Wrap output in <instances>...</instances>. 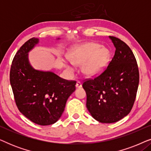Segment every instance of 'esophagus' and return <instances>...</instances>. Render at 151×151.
Segmentation results:
<instances>
[{
  "instance_id": "obj_1",
  "label": "esophagus",
  "mask_w": 151,
  "mask_h": 151,
  "mask_svg": "<svg viewBox=\"0 0 151 151\" xmlns=\"http://www.w3.org/2000/svg\"><path fill=\"white\" fill-rule=\"evenodd\" d=\"M76 88H80V87H82V83H81V82H80V81H78L77 82H76Z\"/></svg>"
}]
</instances>
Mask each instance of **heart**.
<instances>
[{
	"label": "heart",
	"mask_w": 151,
	"mask_h": 151,
	"mask_svg": "<svg viewBox=\"0 0 151 151\" xmlns=\"http://www.w3.org/2000/svg\"><path fill=\"white\" fill-rule=\"evenodd\" d=\"M110 53L105 47L96 42H88L73 47L67 57L74 65L81 66L82 71L87 77H96L102 73L108 65ZM66 67L72 70L69 65Z\"/></svg>",
	"instance_id": "heart-1"
}]
</instances>
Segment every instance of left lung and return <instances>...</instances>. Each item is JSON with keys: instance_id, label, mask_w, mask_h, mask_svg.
<instances>
[{"instance_id": "left-lung-1", "label": "left lung", "mask_w": 151, "mask_h": 151, "mask_svg": "<svg viewBox=\"0 0 151 151\" xmlns=\"http://www.w3.org/2000/svg\"><path fill=\"white\" fill-rule=\"evenodd\" d=\"M115 54L102 73L84 80L86 108L101 123H114L129 114L133 108L139 85V73L135 55L126 43L109 36Z\"/></svg>"}]
</instances>
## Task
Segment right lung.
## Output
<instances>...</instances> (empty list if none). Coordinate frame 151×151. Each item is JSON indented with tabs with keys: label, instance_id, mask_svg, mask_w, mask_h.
Here are the masks:
<instances>
[{
	"label": "right lung",
	"instance_id": "obj_1",
	"mask_svg": "<svg viewBox=\"0 0 151 151\" xmlns=\"http://www.w3.org/2000/svg\"><path fill=\"white\" fill-rule=\"evenodd\" d=\"M38 42V38H31L17 51L11 65L9 79L20 112L36 124L47 126L61 117L68 98L76 90V81L31 67L28 52Z\"/></svg>",
	"mask_w": 151,
	"mask_h": 151
}]
</instances>
